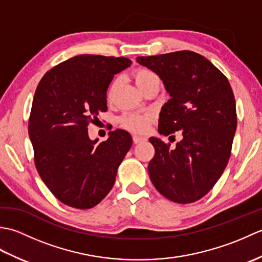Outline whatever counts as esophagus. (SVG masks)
<instances>
[{
	"instance_id": "34e87169",
	"label": "esophagus",
	"mask_w": 262,
	"mask_h": 262,
	"mask_svg": "<svg viewBox=\"0 0 262 262\" xmlns=\"http://www.w3.org/2000/svg\"><path fill=\"white\" fill-rule=\"evenodd\" d=\"M133 141H134L135 144H138L141 142H144L145 141V137H142V136H137V135H134L133 136Z\"/></svg>"
}]
</instances>
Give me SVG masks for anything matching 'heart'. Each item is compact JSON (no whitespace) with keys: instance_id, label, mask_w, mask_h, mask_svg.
I'll list each match as a JSON object with an SVG mask.
<instances>
[{"instance_id":"heart-1","label":"heart","mask_w":262,"mask_h":262,"mask_svg":"<svg viewBox=\"0 0 262 262\" xmlns=\"http://www.w3.org/2000/svg\"><path fill=\"white\" fill-rule=\"evenodd\" d=\"M134 79L136 85L140 90H144L147 85L152 84V83H160V77L154 73L153 71L148 69H140L135 72ZM119 84V80L115 79L111 83L108 90V98L113 97L114 92L116 91L117 86ZM152 115L145 114V115H138V114H125L120 118V124L124 126L127 129L135 133H143L146 130V128L149 124V121L152 120Z\"/></svg>"}]
</instances>
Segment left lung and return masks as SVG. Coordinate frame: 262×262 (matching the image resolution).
Segmentation results:
<instances>
[{"instance_id":"obj_1","label":"left lung","mask_w":262,"mask_h":262,"mask_svg":"<svg viewBox=\"0 0 262 262\" xmlns=\"http://www.w3.org/2000/svg\"><path fill=\"white\" fill-rule=\"evenodd\" d=\"M136 62L157 73L171 97L161 109L159 133L182 134L173 149L149 138L155 148L148 163L151 181L171 202H197L220 179L231 155L237 118L230 82L207 58L190 51L140 56Z\"/></svg>"}]
</instances>
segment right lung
Segmentation results:
<instances>
[{
    "instance_id": "obj_1",
    "label": "right lung",
    "mask_w": 262,
    "mask_h": 262,
    "mask_svg": "<svg viewBox=\"0 0 262 262\" xmlns=\"http://www.w3.org/2000/svg\"><path fill=\"white\" fill-rule=\"evenodd\" d=\"M126 57L79 55L49 70L33 97L29 137L41 180L59 202L79 209L98 205L113 188L132 146L128 132L91 141L88 125L107 111L115 74L129 68Z\"/></svg>"
}]
</instances>
